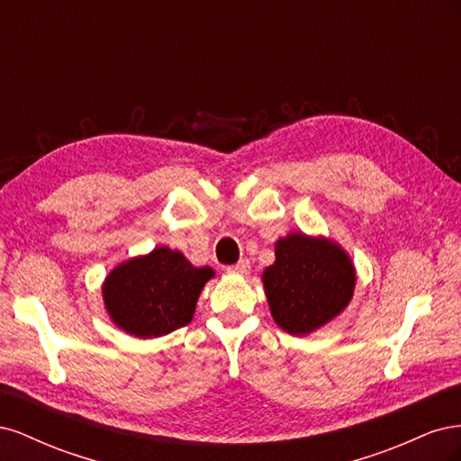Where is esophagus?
<instances>
[{
	"instance_id": "1",
	"label": "esophagus",
	"mask_w": 461,
	"mask_h": 461,
	"mask_svg": "<svg viewBox=\"0 0 461 461\" xmlns=\"http://www.w3.org/2000/svg\"><path fill=\"white\" fill-rule=\"evenodd\" d=\"M229 273H236V275H248L249 273V261L248 259H240L236 265H230L227 267Z\"/></svg>"
}]
</instances>
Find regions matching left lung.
Segmentation results:
<instances>
[{
    "mask_svg": "<svg viewBox=\"0 0 461 461\" xmlns=\"http://www.w3.org/2000/svg\"><path fill=\"white\" fill-rule=\"evenodd\" d=\"M261 281L275 323L288 334H310L352 302L356 267L346 249L325 236L290 232L275 244V263Z\"/></svg>",
    "mask_w": 461,
    "mask_h": 461,
    "instance_id": "obj_1",
    "label": "left lung"
}]
</instances>
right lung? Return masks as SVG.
<instances>
[{"instance_id":"add662e5","label":"right lung","mask_w":461,"mask_h":461,"mask_svg":"<svg viewBox=\"0 0 461 461\" xmlns=\"http://www.w3.org/2000/svg\"><path fill=\"white\" fill-rule=\"evenodd\" d=\"M213 276L207 265L196 267L178 249L156 246L109 271L102 285L105 312L131 337L159 339L190 323Z\"/></svg>"}]
</instances>
